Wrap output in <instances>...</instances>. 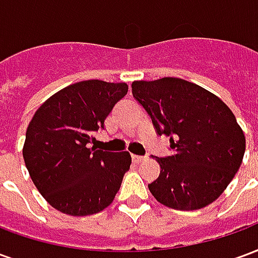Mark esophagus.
Instances as JSON below:
<instances>
[{
	"label": "esophagus",
	"instance_id": "esophagus-1",
	"mask_svg": "<svg viewBox=\"0 0 258 258\" xmlns=\"http://www.w3.org/2000/svg\"><path fill=\"white\" fill-rule=\"evenodd\" d=\"M133 160H134L135 163H141L145 160V156H138V155H133Z\"/></svg>",
	"mask_w": 258,
	"mask_h": 258
}]
</instances>
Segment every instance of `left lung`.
<instances>
[{
    "mask_svg": "<svg viewBox=\"0 0 258 258\" xmlns=\"http://www.w3.org/2000/svg\"><path fill=\"white\" fill-rule=\"evenodd\" d=\"M133 95L159 135L170 137L171 156L156 157L162 171L149 184L162 205L198 210L210 205L238 173L246 141L231 109L200 85L182 79L134 81Z\"/></svg>",
    "mask_w": 258,
    "mask_h": 258,
    "instance_id": "left-lung-1",
    "label": "left lung"
}]
</instances>
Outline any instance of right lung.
Here are the masks:
<instances>
[{
  "label": "right lung",
  "mask_w": 258,
  "mask_h": 258,
  "mask_svg": "<svg viewBox=\"0 0 258 258\" xmlns=\"http://www.w3.org/2000/svg\"><path fill=\"white\" fill-rule=\"evenodd\" d=\"M127 91L125 83L80 81L53 94L31 118L23 159L37 189L56 210L88 216L114 199L131 156L91 144Z\"/></svg>",
  "instance_id": "obj_1"
}]
</instances>
